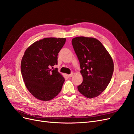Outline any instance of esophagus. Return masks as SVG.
I'll return each instance as SVG.
<instances>
[{"mask_svg": "<svg viewBox=\"0 0 134 134\" xmlns=\"http://www.w3.org/2000/svg\"><path fill=\"white\" fill-rule=\"evenodd\" d=\"M73 75V73H71L70 74H67L66 76L68 77V78H71V77Z\"/></svg>", "mask_w": 134, "mask_h": 134, "instance_id": "esophagus-1", "label": "esophagus"}]
</instances>
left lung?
Returning a JSON list of instances; mask_svg holds the SVG:
<instances>
[{
  "label": "left lung",
  "instance_id": "obj_1",
  "mask_svg": "<svg viewBox=\"0 0 134 134\" xmlns=\"http://www.w3.org/2000/svg\"><path fill=\"white\" fill-rule=\"evenodd\" d=\"M71 42L83 78L78 90L87 98L96 97L106 90L111 80L113 72L111 56L95 38L80 36L72 38Z\"/></svg>",
  "mask_w": 134,
  "mask_h": 134
}]
</instances>
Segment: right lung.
Instances as JSON below:
<instances>
[{
  "instance_id": "right-lung-1",
  "label": "right lung",
  "mask_w": 134,
  "mask_h": 134,
  "mask_svg": "<svg viewBox=\"0 0 134 134\" xmlns=\"http://www.w3.org/2000/svg\"><path fill=\"white\" fill-rule=\"evenodd\" d=\"M65 38H44L36 41L25 52L21 64L25 86L35 98L43 101L53 99L60 92L65 81L57 68L58 55Z\"/></svg>"
}]
</instances>
